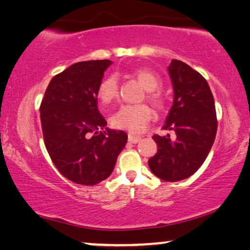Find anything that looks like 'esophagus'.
Listing matches in <instances>:
<instances>
[{
	"label": "esophagus",
	"mask_w": 250,
	"mask_h": 250,
	"mask_svg": "<svg viewBox=\"0 0 250 250\" xmlns=\"http://www.w3.org/2000/svg\"><path fill=\"white\" fill-rule=\"evenodd\" d=\"M128 141L132 143V144H137V143L142 141V136H135L132 134H129L128 135Z\"/></svg>",
	"instance_id": "esophagus-1"
}]
</instances>
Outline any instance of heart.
<instances>
[{"label":"heart","instance_id":"b5f03b06","mask_svg":"<svg viewBox=\"0 0 250 250\" xmlns=\"http://www.w3.org/2000/svg\"><path fill=\"white\" fill-rule=\"evenodd\" d=\"M132 74L142 85L147 90L146 97L154 105L155 108L162 109L165 107L166 101L162 92L159 90L160 79L154 72L146 67H138L132 71ZM98 98L104 103L109 104L114 102L119 96V82L115 75H108L99 83L97 90ZM152 118V109L146 104L139 105H122L114 114L112 115L111 122L113 127L125 129L134 134L144 130Z\"/></svg>","mask_w":250,"mask_h":250}]
</instances>
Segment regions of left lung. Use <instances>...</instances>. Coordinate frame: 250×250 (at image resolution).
Segmentation results:
<instances>
[{
	"label": "left lung",
	"mask_w": 250,
	"mask_h": 250,
	"mask_svg": "<svg viewBox=\"0 0 250 250\" xmlns=\"http://www.w3.org/2000/svg\"><path fill=\"white\" fill-rule=\"evenodd\" d=\"M174 86V104L164 125L170 135H154L158 152L148 160L156 177L178 182L189 177L201 167L215 142L217 118L214 97L208 82L200 73L181 61L168 67Z\"/></svg>",
	"instance_id": "8db88e82"
}]
</instances>
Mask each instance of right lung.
Instances as JSON below:
<instances>
[{"mask_svg": "<svg viewBox=\"0 0 250 250\" xmlns=\"http://www.w3.org/2000/svg\"><path fill=\"white\" fill-rule=\"evenodd\" d=\"M111 61L80 62L55 75L40 106L44 145L58 171L81 185L112 174L127 143L122 130L105 129L97 90Z\"/></svg>", "mask_w": 250, "mask_h": 250, "instance_id": "obj_1", "label": "right lung"}]
</instances>
